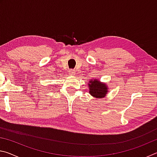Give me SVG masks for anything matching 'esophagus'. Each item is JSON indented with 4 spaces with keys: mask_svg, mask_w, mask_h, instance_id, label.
Returning a JSON list of instances; mask_svg holds the SVG:
<instances>
[{
    "mask_svg": "<svg viewBox=\"0 0 157 157\" xmlns=\"http://www.w3.org/2000/svg\"><path fill=\"white\" fill-rule=\"evenodd\" d=\"M68 74H69V75L73 76L74 75H75V71H74V70H72V69H71V70L68 71Z\"/></svg>",
    "mask_w": 157,
    "mask_h": 157,
    "instance_id": "esophagus-1",
    "label": "esophagus"
}]
</instances>
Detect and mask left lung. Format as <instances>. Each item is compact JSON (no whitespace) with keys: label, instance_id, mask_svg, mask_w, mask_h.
Returning <instances> with one entry per match:
<instances>
[{"label":"left lung","instance_id":"8db88e82","mask_svg":"<svg viewBox=\"0 0 157 157\" xmlns=\"http://www.w3.org/2000/svg\"><path fill=\"white\" fill-rule=\"evenodd\" d=\"M89 94L95 98H103L107 94L108 88L105 83H101L97 79H91L89 82Z\"/></svg>","mask_w":157,"mask_h":157}]
</instances>
